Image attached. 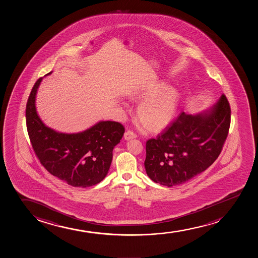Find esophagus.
<instances>
[{
	"label": "esophagus",
	"instance_id": "obj_1",
	"mask_svg": "<svg viewBox=\"0 0 258 258\" xmlns=\"http://www.w3.org/2000/svg\"><path fill=\"white\" fill-rule=\"evenodd\" d=\"M136 134L132 131H127L124 134L125 140H131V139L136 138Z\"/></svg>",
	"mask_w": 258,
	"mask_h": 258
}]
</instances>
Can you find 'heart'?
Returning a JSON list of instances; mask_svg holds the SVG:
<instances>
[{"mask_svg": "<svg viewBox=\"0 0 258 258\" xmlns=\"http://www.w3.org/2000/svg\"><path fill=\"white\" fill-rule=\"evenodd\" d=\"M134 100H145L139 106L136 118L142 127L151 133L164 130L175 116L180 95L165 83H159L134 96Z\"/></svg>", "mask_w": 258, "mask_h": 258, "instance_id": "obj_1", "label": "heart"}]
</instances>
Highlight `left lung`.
<instances>
[{
  "mask_svg": "<svg viewBox=\"0 0 258 258\" xmlns=\"http://www.w3.org/2000/svg\"><path fill=\"white\" fill-rule=\"evenodd\" d=\"M231 108L224 94L207 113L180 114L146 143L145 168L154 182L180 185L211 166L227 140Z\"/></svg>",
  "mask_w": 258,
  "mask_h": 258,
  "instance_id": "obj_1",
  "label": "left lung"
}]
</instances>
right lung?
I'll use <instances>...</instances> for the list:
<instances>
[{
	"instance_id": "right-lung-1",
	"label": "right lung",
	"mask_w": 258,
	"mask_h": 258,
	"mask_svg": "<svg viewBox=\"0 0 258 258\" xmlns=\"http://www.w3.org/2000/svg\"><path fill=\"white\" fill-rule=\"evenodd\" d=\"M51 74V72L47 75ZM42 78L28 98L25 117L34 153L51 175L76 187L94 186L107 175L112 151L124 134L120 122L102 121L78 134L58 133L45 126L36 113L35 99Z\"/></svg>"
}]
</instances>
